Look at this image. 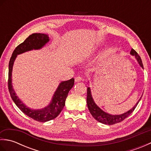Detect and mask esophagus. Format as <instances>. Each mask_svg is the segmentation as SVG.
Segmentation results:
<instances>
[{
    "instance_id": "obj_1",
    "label": "esophagus",
    "mask_w": 151,
    "mask_h": 151,
    "mask_svg": "<svg viewBox=\"0 0 151 151\" xmlns=\"http://www.w3.org/2000/svg\"><path fill=\"white\" fill-rule=\"evenodd\" d=\"M81 80H82V78H81V76H77V77L75 78V81L76 82H80V81H81Z\"/></svg>"
}]
</instances>
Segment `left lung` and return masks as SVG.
I'll return each instance as SVG.
<instances>
[{
    "label": "left lung",
    "mask_w": 151,
    "mask_h": 151,
    "mask_svg": "<svg viewBox=\"0 0 151 151\" xmlns=\"http://www.w3.org/2000/svg\"><path fill=\"white\" fill-rule=\"evenodd\" d=\"M130 54L133 56H135L136 58L137 59V62H138V63H139L140 66L142 67V68H143V65L142 59H141L140 56L138 55V54L137 53L136 51L135 50H134L133 49H132V50L130 51ZM141 99H142V97H141V98L139 99V100L137 101L136 104L134 106L132 109H130L129 111L126 112V113L121 115H110L106 113V112H104V111H102L99 106H97V104L95 103L93 99L92 98L90 88H88L87 89V105H88V108L89 109V112H90L91 114L92 115V116L96 120L98 121L99 122H100V123L102 124H109V125L114 124L123 121L128 116H129V115L132 113L133 111L135 110V108L137 106V104L139 103Z\"/></svg>",
    "instance_id": "1"
}]
</instances>
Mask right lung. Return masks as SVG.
<instances>
[{"label":"right lung","instance_id":"right-lung-1","mask_svg":"<svg viewBox=\"0 0 151 151\" xmlns=\"http://www.w3.org/2000/svg\"><path fill=\"white\" fill-rule=\"evenodd\" d=\"M49 37L48 35L44 34H32L28 36L23 42L15 48L12 53V55L9 62L8 70V89L12 100L14 101L17 106L33 119L39 122H46L54 119L62 111L65 106L66 98L70 89L73 88L75 84V80L71 78L67 81L62 82L58 87L54 94L52 101L49 106L41 110H32L28 108L16 96L15 93L12 88V72L14 62L17 54H20L28 50L33 49H40L43 47L48 41Z\"/></svg>","mask_w":151,"mask_h":151}]
</instances>
